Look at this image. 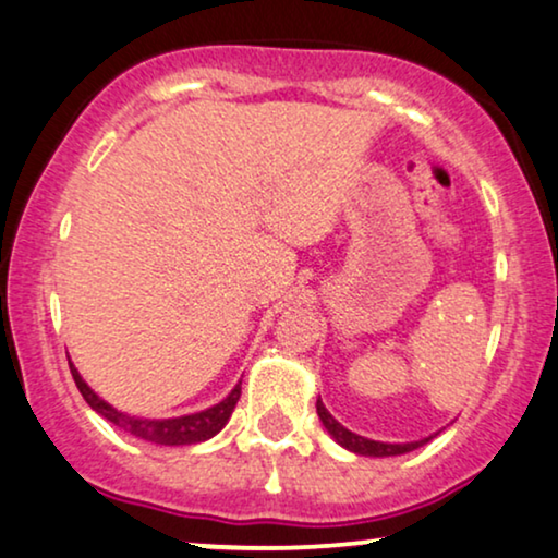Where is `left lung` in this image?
Instances as JSON below:
<instances>
[{"mask_svg": "<svg viewBox=\"0 0 558 558\" xmlns=\"http://www.w3.org/2000/svg\"><path fill=\"white\" fill-rule=\"evenodd\" d=\"M316 414H319L322 425L327 427V433L335 437L337 442H340L342 448L352 450V453L357 456H373V458H384V456H401V453H409V450L425 446V442H429V437H425V440H417V442H378V440H368V437L363 435H355L350 433L348 427H342L340 422H337L331 414L327 412V407L322 404V399H316Z\"/></svg>", "mask_w": 558, "mask_h": 558, "instance_id": "left-lung-1", "label": "left lung"}]
</instances>
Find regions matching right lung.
Masks as SVG:
<instances>
[{
	"label": "right lung",
	"mask_w": 558,
	"mask_h": 558,
	"mask_svg": "<svg viewBox=\"0 0 558 558\" xmlns=\"http://www.w3.org/2000/svg\"><path fill=\"white\" fill-rule=\"evenodd\" d=\"M69 368H72L76 389H80L84 401H87L97 414H102L105 420L112 422L116 427L125 429V433L136 435L141 440L157 442V446H193V442L208 440V437L221 433L223 425H227L231 417V412H234L239 397H242V380H239L227 399L218 401V404H214L210 409H203V412L185 414V417H172V420H144V417H131V414L125 412H118L116 407H110L108 401L97 397V393L84 384L80 371H76L72 363H69Z\"/></svg>",
	"instance_id": "obj_1"
}]
</instances>
